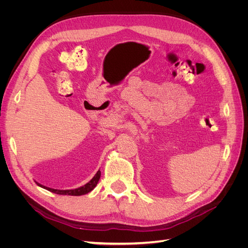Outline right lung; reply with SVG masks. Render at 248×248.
<instances>
[{"instance_id":"right-lung-1","label":"right lung","mask_w":248,"mask_h":248,"mask_svg":"<svg viewBox=\"0 0 248 248\" xmlns=\"http://www.w3.org/2000/svg\"><path fill=\"white\" fill-rule=\"evenodd\" d=\"M100 175L101 172L100 170H98L96 172V175L92 178V180L90 182H88L86 185L79 187V188H77V189H71V190H59V189H52V188H49V187H46L43 186L39 183L38 184L40 187H43V188H46L51 192L54 193H57V194H65V196H82V194H86L88 192H90L91 190L94 189V187L97 185V183H98L99 179H100Z\"/></svg>"}]
</instances>
